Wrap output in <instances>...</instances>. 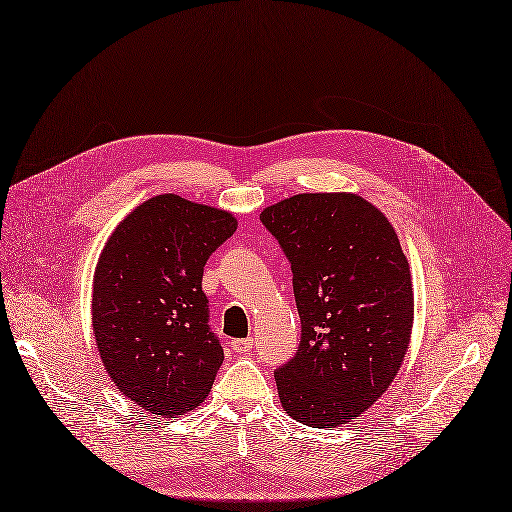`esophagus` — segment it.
I'll list each match as a JSON object with an SVG mask.
<instances>
[{"label":"esophagus","mask_w":512,"mask_h":512,"mask_svg":"<svg viewBox=\"0 0 512 512\" xmlns=\"http://www.w3.org/2000/svg\"><path fill=\"white\" fill-rule=\"evenodd\" d=\"M253 347H255L253 337H247V339H234V341H232V349H234L236 353H249Z\"/></svg>","instance_id":"1"}]
</instances>
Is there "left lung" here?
<instances>
[{
    "label": "left lung",
    "mask_w": 512,
    "mask_h": 512,
    "mask_svg": "<svg viewBox=\"0 0 512 512\" xmlns=\"http://www.w3.org/2000/svg\"><path fill=\"white\" fill-rule=\"evenodd\" d=\"M291 263L301 341L276 368L282 408L307 427L360 416L404 362L408 259L387 217L355 194H297L261 215Z\"/></svg>",
    "instance_id": "1"
}]
</instances>
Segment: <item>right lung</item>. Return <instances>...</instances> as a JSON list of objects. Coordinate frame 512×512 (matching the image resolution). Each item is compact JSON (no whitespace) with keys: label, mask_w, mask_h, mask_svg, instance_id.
<instances>
[{"label":"right lung","mask_w":512,"mask_h":512,"mask_svg":"<svg viewBox=\"0 0 512 512\" xmlns=\"http://www.w3.org/2000/svg\"><path fill=\"white\" fill-rule=\"evenodd\" d=\"M234 232L230 213L161 194L121 221L98 259L92 322L100 358L117 389L150 414L196 408L224 362L203 272Z\"/></svg>","instance_id":"1"}]
</instances>
